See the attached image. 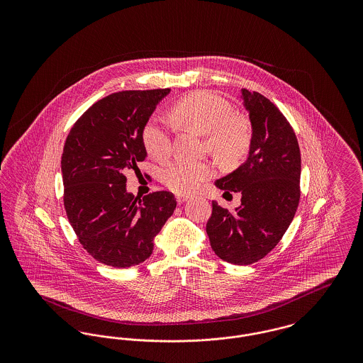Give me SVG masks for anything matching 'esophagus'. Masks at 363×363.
Segmentation results:
<instances>
[{"mask_svg":"<svg viewBox=\"0 0 363 363\" xmlns=\"http://www.w3.org/2000/svg\"><path fill=\"white\" fill-rule=\"evenodd\" d=\"M175 199H177V203H178V204H182V203H185L189 197H188V196H185V194H177V197H175Z\"/></svg>","mask_w":363,"mask_h":363,"instance_id":"obj_1","label":"esophagus"}]
</instances>
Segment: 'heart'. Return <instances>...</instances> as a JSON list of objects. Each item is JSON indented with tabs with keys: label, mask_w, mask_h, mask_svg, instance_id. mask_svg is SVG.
Segmentation results:
<instances>
[{
	"label": "heart",
	"mask_w": 363,
	"mask_h": 363,
	"mask_svg": "<svg viewBox=\"0 0 363 363\" xmlns=\"http://www.w3.org/2000/svg\"><path fill=\"white\" fill-rule=\"evenodd\" d=\"M173 117L182 128L206 136L208 151L222 160H237L250 148L253 132L249 120L234 113L230 102L211 91H196L181 98L173 106ZM143 141L148 155L155 160H166L172 154V133L163 122H148ZM212 174L213 167L206 162L175 160L163 170L162 179L175 193H190L199 189Z\"/></svg>",
	"instance_id": "b5f03b06"
}]
</instances>
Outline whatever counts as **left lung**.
Segmentation results:
<instances>
[{"mask_svg": "<svg viewBox=\"0 0 363 363\" xmlns=\"http://www.w3.org/2000/svg\"><path fill=\"white\" fill-rule=\"evenodd\" d=\"M253 136L247 160L215 185L241 193V206L230 212L212 201L207 222L218 257L235 265L264 259L293 222L301 197V152L294 129L275 104L242 88Z\"/></svg>", "mask_w": 363, "mask_h": 363, "instance_id": "1", "label": "left lung"}]
</instances>
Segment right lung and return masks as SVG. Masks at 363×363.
Returning <instances> with one entry per match:
<instances>
[{
  "label": "right lung",
  "instance_id": "add662e5",
  "mask_svg": "<svg viewBox=\"0 0 363 363\" xmlns=\"http://www.w3.org/2000/svg\"><path fill=\"white\" fill-rule=\"evenodd\" d=\"M170 88L121 91L92 104L74 122L64 145V207L82 246L104 265L129 268L145 261L173 215L172 191L138 200L126 191L128 170L147 151L143 132Z\"/></svg>",
  "mask_w": 363,
  "mask_h": 363
}]
</instances>
